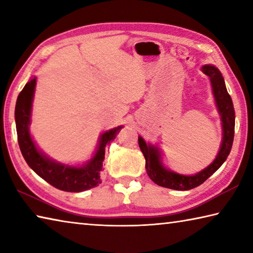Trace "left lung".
I'll return each instance as SVG.
<instances>
[{
	"label": "left lung",
	"mask_w": 253,
	"mask_h": 253,
	"mask_svg": "<svg viewBox=\"0 0 253 253\" xmlns=\"http://www.w3.org/2000/svg\"><path fill=\"white\" fill-rule=\"evenodd\" d=\"M202 71L211 80L214 98H215L216 106L219 108L222 119L223 140H222L220 152L214 162L211 165H209L207 169L201 170L198 174L192 175V176H186V175H181L166 169L161 163L160 153H158L157 148L147 145L142 137L139 136L138 144L140 151L144 154L145 161H146V165H145L146 172L149 178L160 186L177 191H187L191 190V188L198 187L220 169V166L228 158L231 148H232L234 138L235 111L232 99H231L225 88L224 79L221 72L213 66H204L202 68Z\"/></svg>",
	"instance_id": "1"
}]
</instances>
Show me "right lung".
<instances>
[{
    "label": "right lung",
    "mask_w": 253,
    "mask_h": 253,
    "mask_svg": "<svg viewBox=\"0 0 253 253\" xmlns=\"http://www.w3.org/2000/svg\"><path fill=\"white\" fill-rule=\"evenodd\" d=\"M34 87H36V78L24 85L22 91L19 93L15 105L18 142L25 162L40 177L58 190L65 192H83L96 187L98 184L101 183L100 173L102 170V163L105 160L106 147L116 138V135L123 127L119 126L114 128L101 135L99 146L95 156L84 166L74 168V166L62 165L51 161L38 151L29 132Z\"/></svg>",
    "instance_id": "add662e5"
}]
</instances>
